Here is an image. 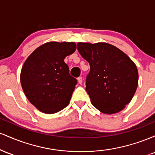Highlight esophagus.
I'll return each instance as SVG.
<instances>
[{"instance_id":"esophagus-1","label":"esophagus","mask_w":155,"mask_h":155,"mask_svg":"<svg viewBox=\"0 0 155 155\" xmlns=\"http://www.w3.org/2000/svg\"><path fill=\"white\" fill-rule=\"evenodd\" d=\"M77 80H78V82H79V84H82V78L81 77V76H80V77H79L77 79Z\"/></svg>"}]
</instances>
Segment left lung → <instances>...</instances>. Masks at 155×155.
I'll return each instance as SVG.
<instances>
[{
	"label": "left lung",
	"mask_w": 155,
	"mask_h": 155,
	"mask_svg": "<svg viewBox=\"0 0 155 155\" xmlns=\"http://www.w3.org/2000/svg\"><path fill=\"white\" fill-rule=\"evenodd\" d=\"M77 49L90 64L86 90L93 106L106 114L122 111L138 87V72L134 62L120 49L104 42H79Z\"/></svg>",
	"instance_id": "left-lung-1"
}]
</instances>
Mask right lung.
I'll list each match as a JSON object with an SVG mask.
<instances>
[{"label":"right lung","mask_w":155,"mask_h":155,"mask_svg":"<svg viewBox=\"0 0 155 155\" xmlns=\"http://www.w3.org/2000/svg\"><path fill=\"white\" fill-rule=\"evenodd\" d=\"M76 49L74 42H47L35 49L23 64L22 90L40 111L54 114L69 104L77 81L69 74L64 59Z\"/></svg>","instance_id":"right-lung-1"}]
</instances>
